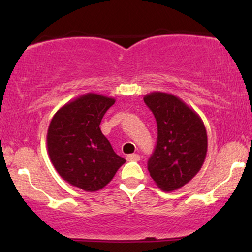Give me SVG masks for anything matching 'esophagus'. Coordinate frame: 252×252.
<instances>
[{
  "label": "esophagus",
  "mask_w": 252,
  "mask_h": 252,
  "mask_svg": "<svg viewBox=\"0 0 252 252\" xmlns=\"http://www.w3.org/2000/svg\"><path fill=\"white\" fill-rule=\"evenodd\" d=\"M126 160L128 161H140V155L138 154H130L126 156Z\"/></svg>",
  "instance_id": "1"
}]
</instances>
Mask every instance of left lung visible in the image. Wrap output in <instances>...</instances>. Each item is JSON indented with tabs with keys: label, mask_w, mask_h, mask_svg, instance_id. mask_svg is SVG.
I'll return each mask as SVG.
<instances>
[{
	"label": "left lung",
	"mask_w": 252,
	"mask_h": 252,
	"mask_svg": "<svg viewBox=\"0 0 252 252\" xmlns=\"http://www.w3.org/2000/svg\"><path fill=\"white\" fill-rule=\"evenodd\" d=\"M144 103L158 123V142L148 170L160 189L173 192L198 174L207 153V134L198 114L179 97L154 91Z\"/></svg>",
	"instance_id": "1"
}]
</instances>
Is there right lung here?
<instances>
[{"instance_id":"right-lung-1","label":"right lung","mask_w":252,"mask_h":252,"mask_svg":"<svg viewBox=\"0 0 252 252\" xmlns=\"http://www.w3.org/2000/svg\"><path fill=\"white\" fill-rule=\"evenodd\" d=\"M114 104L115 98L89 92L62 106L48 126L52 164L63 180L85 192L105 187L126 162L99 128Z\"/></svg>"}]
</instances>
